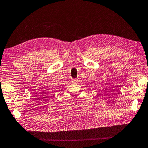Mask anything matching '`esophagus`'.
I'll return each instance as SVG.
<instances>
[{
	"label": "esophagus",
	"instance_id": "34e87169",
	"mask_svg": "<svg viewBox=\"0 0 148 148\" xmlns=\"http://www.w3.org/2000/svg\"><path fill=\"white\" fill-rule=\"evenodd\" d=\"M77 82V79H73L72 80V82H73V83H75V82Z\"/></svg>",
	"mask_w": 148,
	"mask_h": 148
}]
</instances>
